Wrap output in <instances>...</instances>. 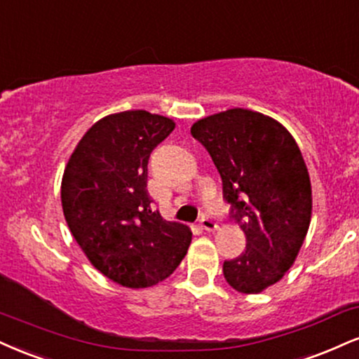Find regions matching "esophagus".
Masks as SVG:
<instances>
[{
	"label": "esophagus",
	"mask_w": 359,
	"mask_h": 359,
	"mask_svg": "<svg viewBox=\"0 0 359 359\" xmlns=\"http://www.w3.org/2000/svg\"><path fill=\"white\" fill-rule=\"evenodd\" d=\"M201 227L205 229V231H209V232H214V231H217V229H219L217 222H214L210 217H202L201 219Z\"/></svg>",
	"instance_id": "1"
}]
</instances>
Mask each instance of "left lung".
<instances>
[{
	"label": "left lung",
	"instance_id": "1",
	"mask_svg": "<svg viewBox=\"0 0 359 359\" xmlns=\"http://www.w3.org/2000/svg\"><path fill=\"white\" fill-rule=\"evenodd\" d=\"M191 133L205 147L222 179L245 250L222 266L229 286L259 294L294 264L313 210L303 154L278 120L231 109L197 120Z\"/></svg>",
	"mask_w": 359,
	"mask_h": 359
}]
</instances>
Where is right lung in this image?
I'll return each instance as SVG.
<instances>
[{"mask_svg": "<svg viewBox=\"0 0 359 359\" xmlns=\"http://www.w3.org/2000/svg\"><path fill=\"white\" fill-rule=\"evenodd\" d=\"M175 122L147 110L103 116L68 158L62 207L72 236L95 269L125 287H150L182 262L191 229L152 210L147 163Z\"/></svg>", "mask_w": 359, "mask_h": 359, "instance_id": "add662e5", "label": "right lung"}]
</instances>
